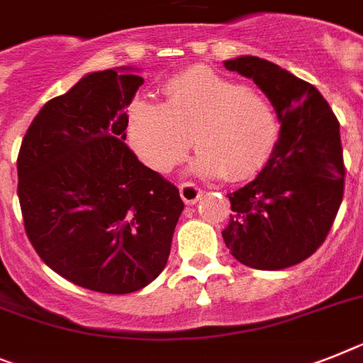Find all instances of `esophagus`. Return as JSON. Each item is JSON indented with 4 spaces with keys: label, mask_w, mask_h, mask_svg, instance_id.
<instances>
[{
    "label": "esophagus",
    "mask_w": 363,
    "mask_h": 363,
    "mask_svg": "<svg viewBox=\"0 0 363 363\" xmlns=\"http://www.w3.org/2000/svg\"><path fill=\"white\" fill-rule=\"evenodd\" d=\"M179 191H181L182 201L186 203V205H196L197 201L201 199V188L194 182H182L181 186H179Z\"/></svg>",
    "instance_id": "34e87169"
}]
</instances>
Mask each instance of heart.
<instances>
[{
  "label": "heart",
  "instance_id": "obj_1",
  "mask_svg": "<svg viewBox=\"0 0 363 363\" xmlns=\"http://www.w3.org/2000/svg\"><path fill=\"white\" fill-rule=\"evenodd\" d=\"M164 103L135 101L125 138L157 173L172 172L190 149H199L191 172L247 181L258 175L279 142L277 112L266 97L208 68L179 73L162 88Z\"/></svg>",
  "mask_w": 363,
  "mask_h": 363
}]
</instances>
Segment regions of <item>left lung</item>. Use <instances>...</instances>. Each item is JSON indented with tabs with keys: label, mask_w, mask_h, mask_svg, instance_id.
<instances>
[{
	"label": "left lung",
	"mask_w": 363,
	"mask_h": 363,
	"mask_svg": "<svg viewBox=\"0 0 363 363\" xmlns=\"http://www.w3.org/2000/svg\"><path fill=\"white\" fill-rule=\"evenodd\" d=\"M223 64L266 94L280 133L257 179L228 194L233 214L221 234L243 266L286 269L318 251L342 205L340 121L318 88L269 60L245 55Z\"/></svg>",
	"instance_id": "obj_1"
}]
</instances>
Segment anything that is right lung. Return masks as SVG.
<instances>
[{
	"label": "right lung",
	"mask_w": 363,
	"mask_h": 363,
	"mask_svg": "<svg viewBox=\"0 0 363 363\" xmlns=\"http://www.w3.org/2000/svg\"><path fill=\"white\" fill-rule=\"evenodd\" d=\"M133 68L84 75L45 103L18 153V199L38 257L73 284L133 294L167 264L184 203L125 144L144 79Z\"/></svg>",
	"instance_id": "right-lung-1"
}]
</instances>
